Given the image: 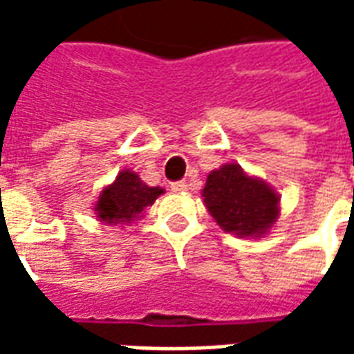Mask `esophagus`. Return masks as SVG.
Listing matches in <instances>:
<instances>
[{
	"instance_id": "esophagus-1",
	"label": "esophagus",
	"mask_w": 354,
	"mask_h": 354,
	"mask_svg": "<svg viewBox=\"0 0 354 354\" xmlns=\"http://www.w3.org/2000/svg\"><path fill=\"white\" fill-rule=\"evenodd\" d=\"M170 187H172V192H185V189H187V184H185L184 180H180V182H172V185H170Z\"/></svg>"
}]
</instances>
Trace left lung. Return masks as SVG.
Instances as JSON below:
<instances>
[{
	"label": "left lung",
	"mask_w": 354,
	"mask_h": 354,
	"mask_svg": "<svg viewBox=\"0 0 354 354\" xmlns=\"http://www.w3.org/2000/svg\"><path fill=\"white\" fill-rule=\"evenodd\" d=\"M205 207L216 223L239 237H261L279 218V193L237 162L212 170L203 189Z\"/></svg>",
	"instance_id": "8db88e82"
}]
</instances>
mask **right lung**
<instances>
[{
    "instance_id": "add662e5",
    "label": "right lung",
    "mask_w": 354,
    "mask_h": 354,
    "mask_svg": "<svg viewBox=\"0 0 354 354\" xmlns=\"http://www.w3.org/2000/svg\"><path fill=\"white\" fill-rule=\"evenodd\" d=\"M162 193L161 187L146 185L136 172L121 170L115 182L104 187L94 205V214L98 222L117 225V223H132L140 218L144 208L153 205V201Z\"/></svg>"
}]
</instances>
